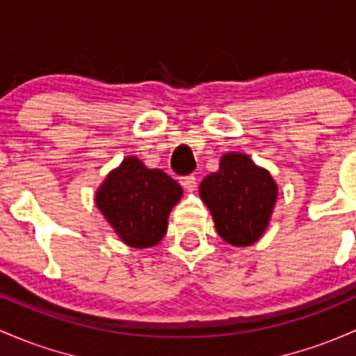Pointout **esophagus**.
<instances>
[{
	"label": "esophagus",
	"mask_w": 356,
	"mask_h": 356,
	"mask_svg": "<svg viewBox=\"0 0 356 356\" xmlns=\"http://www.w3.org/2000/svg\"><path fill=\"white\" fill-rule=\"evenodd\" d=\"M196 181H197V179H196V175H194V174L184 175V177L181 179V184H182V188H184V189L193 191L194 188H196V184H197Z\"/></svg>",
	"instance_id": "34e87169"
}]
</instances>
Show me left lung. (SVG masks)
I'll return each mask as SVG.
<instances>
[{"label":"left lung","instance_id":"left-lung-1","mask_svg":"<svg viewBox=\"0 0 356 356\" xmlns=\"http://www.w3.org/2000/svg\"><path fill=\"white\" fill-rule=\"evenodd\" d=\"M200 194L220 237L232 245L245 247L266 230L278 189L271 175L254 165L249 156L227 153L218 172L201 182Z\"/></svg>","mask_w":356,"mask_h":356}]
</instances>
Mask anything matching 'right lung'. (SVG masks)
<instances>
[{"mask_svg": "<svg viewBox=\"0 0 356 356\" xmlns=\"http://www.w3.org/2000/svg\"><path fill=\"white\" fill-rule=\"evenodd\" d=\"M182 188L165 172L149 170L136 159H124L97 191L95 203L122 242L136 249L159 244Z\"/></svg>", "mask_w": 356, "mask_h": 356, "instance_id": "obj_1", "label": "right lung"}]
</instances>
